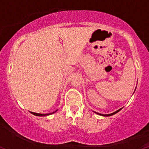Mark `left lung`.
<instances>
[{
    "label": "left lung",
    "instance_id": "left-lung-1",
    "mask_svg": "<svg viewBox=\"0 0 149 149\" xmlns=\"http://www.w3.org/2000/svg\"><path fill=\"white\" fill-rule=\"evenodd\" d=\"M121 110H122V108H120V109L117 110V111L114 112V113H111V114H107V115H104V114H100V113H97V114H98V115H102V116H106V117H108V116H111V115H115V114H116L117 113H118V112H119V111H121Z\"/></svg>",
    "mask_w": 149,
    "mask_h": 149
}]
</instances>
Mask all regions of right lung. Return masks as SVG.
Wrapping results in <instances>:
<instances>
[{
	"instance_id": "1",
	"label": "right lung",
	"mask_w": 149,
	"mask_h": 149,
	"mask_svg": "<svg viewBox=\"0 0 149 149\" xmlns=\"http://www.w3.org/2000/svg\"><path fill=\"white\" fill-rule=\"evenodd\" d=\"M56 112V111H55ZM54 112V113H55ZM54 113H48V114H40V113H32V112H31V113L33 114V115H36V116H46V115H50V114H52Z\"/></svg>"
}]
</instances>
